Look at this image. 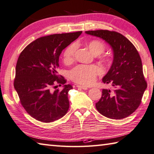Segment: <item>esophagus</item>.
<instances>
[{"label":"esophagus","mask_w":154,"mask_h":154,"mask_svg":"<svg viewBox=\"0 0 154 154\" xmlns=\"http://www.w3.org/2000/svg\"><path fill=\"white\" fill-rule=\"evenodd\" d=\"M77 87L78 88H81V89H82L83 90H87L88 88L87 87H85V86H82V85H77Z\"/></svg>","instance_id":"1"}]
</instances>
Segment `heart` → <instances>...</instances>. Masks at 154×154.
Segmentation results:
<instances>
[{
	"instance_id": "1",
	"label": "heart",
	"mask_w": 154,
	"mask_h": 154,
	"mask_svg": "<svg viewBox=\"0 0 154 154\" xmlns=\"http://www.w3.org/2000/svg\"><path fill=\"white\" fill-rule=\"evenodd\" d=\"M91 53L94 55L102 54L106 49L105 44L100 40H92L87 45ZM76 44H73L65 48L63 51V57L65 63H71L74 59V55L76 50ZM104 60H108L109 57L103 56ZM102 70L95 65H79L75 67L69 72L70 79L74 82L81 84L83 85H90L92 84L98 75L100 74Z\"/></svg>"
}]
</instances>
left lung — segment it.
<instances>
[{"label":"left lung","instance_id":"8db88e82","mask_svg":"<svg viewBox=\"0 0 154 154\" xmlns=\"http://www.w3.org/2000/svg\"><path fill=\"white\" fill-rule=\"evenodd\" d=\"M85 33L106 42L114 54L112 64L103 78V82L111 83L115 89H103L96 109L102 115L111 119L128 117L140 106L147 88L138 51L131 42L119 32L100 30Z\"/></svg>","mask_w":154,"mask_h":154}]
</instances>
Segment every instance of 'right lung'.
Wrapping results in <instances>:
<instances>
[{
  "label": "right lung",
  "mask_w": 154,
  "mask_h": 154,
  "mask_svg": "<svg viewBox=\"0 0 154 154\" xmlns=\"http://www.w3.org/2000/svg\"><path fill=\"white\" fill-rule=\"evenodd\" d=\"M82 31L52 34L38 38L20 54L16 66L14 89L26 111L38 121L51 122L63 117L69 108L71 85L57 75L59 57L63 50ZM56 84L64 85L61 91Z\"/></svg>",
  "instance_id": "add662e5"
}]
</instances>
